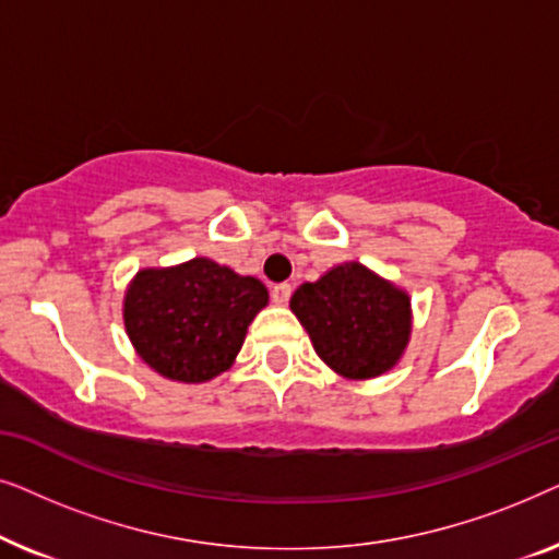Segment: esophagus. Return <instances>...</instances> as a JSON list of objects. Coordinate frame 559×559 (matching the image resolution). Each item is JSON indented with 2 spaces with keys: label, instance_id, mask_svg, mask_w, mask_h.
Wrapping results in <instances>:
<instances>
[{
  "label": "esophagus",
  "instance_id": "obj_1",
  "mask_svg": "<svg viewBox=\"0 0 559 559\" xmlns=\"http://www.w3.org/2000/svg\"><path fill=\"white\" fill-rule=\"evenodd\" d=\"M289 295H293V285H287V282H280V285L272 287V300L274 302H287Z\"/></svg>",
  "mask_w": 559,
  "mask_h": 559
}]
</instances>
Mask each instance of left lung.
Returning a JSON list of instances; mask_svg holds the SVG:
<instances>
[{"mask_svg":"<svg viewBox=\"0 0 559 559\" xmlns=\"http://www.w3.org/2000/svg\"><path fill=\"white\" fill-rule=\"evenodd\" d=\"M289 308L310 333L318 356L348 379L392 369L409 338V297L358 262L305 282Z\"/></svg>","mask_w":559,"mask_h":559,"instance_id":"1","label":"left lung"}]
</instances>
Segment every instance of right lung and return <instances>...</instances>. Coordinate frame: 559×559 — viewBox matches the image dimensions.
<instances>
[{"mask_svg":"<svg viewBox=\"0 0 559 559\" xmlns=\"http://www.w3.org/2000/svg\"><path fill=\"white\" fill-rule=\"evenodd\" d=\"M266 300L262 282L201 257L136 274L124 297V325L142 361L167 379L198 384L234 364Z\"/></svg>","mask_w":559,"mask_h":559,"instance_id":"add662e5","label":"right lung"}]
</instances>
